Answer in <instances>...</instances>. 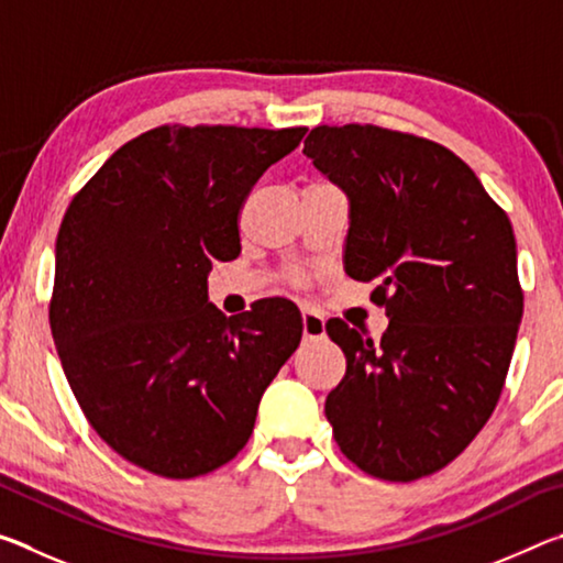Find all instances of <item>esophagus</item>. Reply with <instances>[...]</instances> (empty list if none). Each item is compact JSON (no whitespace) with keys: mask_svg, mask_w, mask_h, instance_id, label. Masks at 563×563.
<instances>
[{"mask_svg":"<svg viewBox=\"0 0 563 563\" xmlns=\"http://www.w3.org/2000/svg\"><path fill=\"white\" fill-rule=\"evenodd\" d=\"M302 335L316 340V338H322L325 335V320H322V316L318 310L312 308H302Z\"/></svg>","mask_w":563,"mask_h":563,"instance_id":"esophagus-1","label":"esophagus"}]
</instances>
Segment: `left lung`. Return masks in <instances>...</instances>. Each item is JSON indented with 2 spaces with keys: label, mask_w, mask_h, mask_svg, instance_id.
Wrapping results in <instances>:
<instances>
[{
  "label": "left lung",
  "mask_w": 563,
  "mask_h": 563,
  "mask_svg": "<svg viewBox=\"0 0 563 563\" xmlns=\"http://www.w3.org/2000/svg\"><path fill=\"white\" fill-rule=\"evenodd\" d=\"M302 154L347 196L345 273L375 283L389 318L377 342L325 325L347 360L325 417L362 472L419 479L464 452L501 395L523 312L511 223L434 141L347 123L312 129Z\"/></svg>",
  "instance_id": "left-lung-1"
}]
</instances>
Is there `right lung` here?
<instances>
[{
    "label": "right lung",
    "mask_w": 563,
    "mask_h": 563,
    "mask_svg": "<svg viewBox=\"0 0 563 563\" xmlns=\"http://www.w3.org/2000/svg\"><path fill=\"white\" fill-rule=\"evenodd\" d=\"M308 129L158 126L131 139L66 208L49 322L64 375L123 460L170 479L251 440L261 397L302 338L295 305L225 318L213 261L241 253L247 190Z\"/></svg>",
    "instance_id": "add662e5"
}]
</instances>
